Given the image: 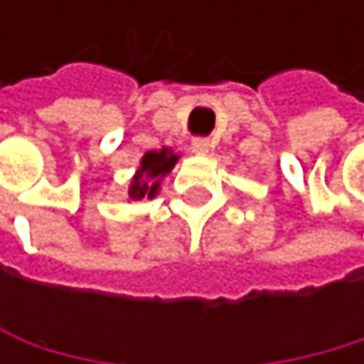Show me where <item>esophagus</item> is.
I'll use <instances>...</instances> for the list:
<instances>
[{"mask_svg":"<svg viewBox=\"0 0 364 364\" xmlns=\"http://www.w3.org/2000/svg\"><path fill=\"white\" fill-rule=\"evenodd\" d=\"M192 150L196 152V155H205V152H209V141L203 139V137H196L192 141Z\"/></svg>","mask_w":364,"mask_h":364,"instance_id":"1","label":"esophagus"}]
</instances>
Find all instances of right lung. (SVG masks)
I'll list each match as a JSON object with an SVG mask.
<instances>
[{
	"label": "right lung",
	"mask_w": 364,
	"mask_h": 364,
	"mask_svg": "<svg viewBox=\"0 0 364 364\" xmlns=\"http://www.w3.org/2000/svg\"><path fill=\"white\" fill-rule=\"evenodd\" d=\"M176 161H178V155H174L170 148L146 152V155L141 157L139 170L135 172V176L131 181L129 198L131 200H141V198L157 196L161 178L174 168Z\"/></svg>",
	"instance_id": "obj_1"
}]
</instances>
